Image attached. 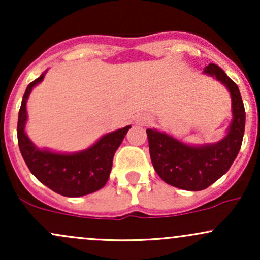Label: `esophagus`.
<instances>
[{
    "label": "esophagus",
    "instance_id": "1",
    "mask_svg": "<svg viewBox=\"0 0 260 260\" xmlns=\"http://www.w3.org/2000/svg\"><path fill=\"white\" fill-rule=\"evenodd\" d=\"M140 123H147V122L149 121V118L148 117H145V116H142V117H140Z\"/></svg>",
    "mask_w": 260,
    "mask_h": 260
}]
</instances>
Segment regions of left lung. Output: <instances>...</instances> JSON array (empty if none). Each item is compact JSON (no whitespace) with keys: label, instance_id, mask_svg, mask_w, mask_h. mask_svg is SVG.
Here are the masks:
<instances>
[{"label":"left lung","instance_id":"1","mask_svg":"<svg viewBox=\"0 0 260 260\" xmlns=\"http://www.w3.org/2000/svg\"><path fill=\"white\" fill-rule=\"evenodd\" d=\"M204 73L221 82L231 95L234 118L220 142L194 147L164 132L147 129L150 159L156 174L170 186L184 190L205 189L225 175L240 151L244 134L246 111L237 84L217 64L207 66Z\"/></svg>","mask_w":260,"mask_h":260}]
</instances>
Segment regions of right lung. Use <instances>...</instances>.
<instances>
[{"label":"right lung","instance_id":"obj_1","mask_svg":"<svg viewBox=\"0 0 260 260\" xmlns=\"http://www.w3.org/2000/svg\"><path fill=\"white\" fill-rule=\"evenodd\" d=\"M45 73L26 86L18 115V145L30 172L41 183L64 197H82L96 192L106 184L112 168L113 155L131 126L107 133L85 150L59 154L39 149L25 133L26 101Z\"/></svg>","mask_w":260,"mask_h":260}]
</instances>
